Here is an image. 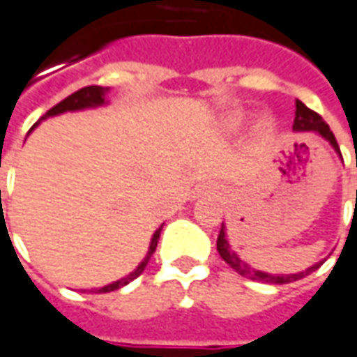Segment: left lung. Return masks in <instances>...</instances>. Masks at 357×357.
I'll list each match as a JSON object with an SVG mask.
<instances>
[{
  "label": "left lung",
  "instance_id": "obj_1",
  "mask_svg": "<svg viewBox=\"0 0 357 357\" xmlns=\"http://www.w3.org/2000/svg\"><path fill=\"white\" fill-rule=\"evenodd\" d=\"M293 130H296V132H317V134H321L325 140H329V144L340 152L337 140H335L333 132L329 130V126L323 121V117H321V115L315 114L313 109H309L303 101H296V117H294ZM217 250H219V256H221L229 266L234 268L238 274H242V276L250 278V280H256V282L289 284V282H294V280H298V278H303V276L311 274L315 268H319L317 264V266L309 268V270H305V272H298V274H284V276H280V274H266V272H260V270H256V268L248 266L245 262H242V260L238 258V254H236V252H231V250H229V243H227V240H225L223 223H221V229H219V236H217Z\"/></svg>",
  "mask_w": 357,
  "mask_h": 357
}]
</instances>
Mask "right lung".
<instances>
[{"label":"right lung","instance_id":"add662e5","mask_svg":"<svg viewBox=\"0 0 357 357\" xmlns=\"http://www.w3.org/2000/svg\"><path fill=\"white\" fill-rule=\"evenodd\" d=\"M105 93H107V87H97V85H89V87H83V89L75 91V93H70L68 97H64L61 103H56L52 109H48L44 117H48V115H59L63 114V112H75V109H85V107H95V105H101V103H105ZM158 238H160V229L154 234V238H152V242H150V250H148V256L144 258V262H142L140 266L136 268L128 278H121V280H117L114 284H107V287H103V289H97L95 293H112V291H117V289H121V287H126L130 280H134L136 276H140L142 270L146 268L148 264V260L152 258V254L156 252V245H158Z\"/></svg>","mask_w":357,"mask_h":357}]
</instances>
